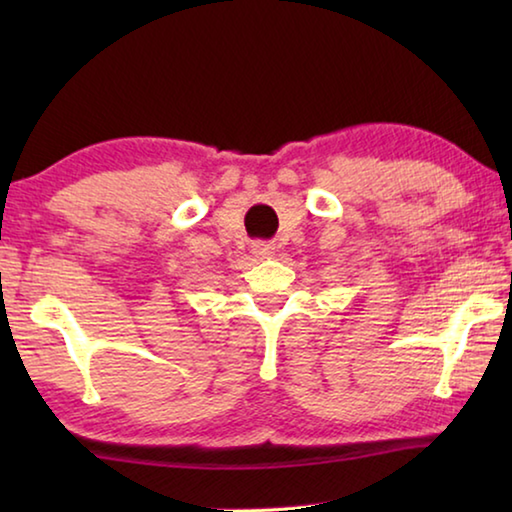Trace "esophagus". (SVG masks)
I'll use <instances>...</instances> for the list:
<instances>
[{
  "label": "esophagus",
  "instance_id": "34e87169",
  "mask_svg": "<svg viewBox=\"0 0 512 512\" xmlns=\"http://www.w3.org/2000/svg\"><path fill=\"white\" fill-rule=\"evenodd\" d=\"M253 253L257 257H271V255H275V244H266V241H255Z\"/></svg>",
  "mask_w": 512,
  "mask_h": 512
}]
</instances>
